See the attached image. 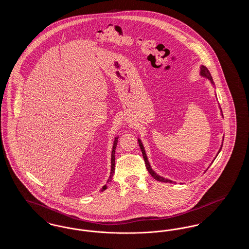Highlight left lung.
<instances>
[{
	"instance_id": "obj_1",
	"label": "left lung",
	"mask_w": 249,
	"mask_h": 249,
	"mask_svg": "<svg viewBox=\"0 0 249 249\" xmlns=\"http://www.w3.org/2000/svg\"><path fill=\"white\" fill-rule=\"evenodd\" d=\"M201 76H204V77H207V78L211 81V83L213 84L212 76H211L210 72H209L208 69H207L205 66H201ZM221 113H222V111H221ZM222 116H223V115H222ZM138 142H139V146H140L141 151H142V157H143V160H144V163H145V166H146V169H147V171L149 172V174L153 177V178L156 179L157 181H160V182H165V183H175V182H173L172 180H169V179H166V178H162V177H160L159 175H157V174L155 173L154 171L152 170L151 166L149 164V162H148V160H147V157H146V154H145V151H144L143 145H142V142H141V140H140V139H138ZM221 148H222V145H221L220 149L218 150V153L220 152ZM218 153H217V154H218ZM216 156H217V155H216Z\"/></svg>"
}]
</instances>
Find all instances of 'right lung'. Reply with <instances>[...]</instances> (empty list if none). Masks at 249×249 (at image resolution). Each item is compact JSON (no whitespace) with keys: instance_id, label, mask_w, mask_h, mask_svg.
I'll use <instances>...</instances> for the list:
<instances>
[{"instance_id":"add662e5","label":"right lung","mask_w":249,"mask_h":249,"mask_svg":"<svg viewBox=\"0 0 249 249\" xmlns=\"http://www.w3.org/2000/svg\"><path fill=\"white\" fill-rule=\"evenodd\" d=\"M118 139H119V137H116V138H115V141H114V143H113L112 154H111V173H110V177H109V179H108L107 183H108L109 181H111V179L113 178V175L115 174V152H116V147H117V144H118ZM107 189V184H106V185L102 188L101 191H104V190H106Z\"/></svg>"}]
</instances>
